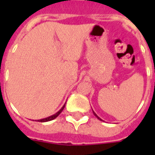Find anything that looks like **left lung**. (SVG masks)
<instances>
[{
  "instance_id": "left-lung-1",
  "label": "left lung",
  "mask_w": 155,
  "mask_h": 155,
  "mask_svg": "<svg viewBox=\"0 0 155 155\" xmlns=\"http://www.w3.org/2000/svg\"><path fill=\"white\" fill-rule=\"evenodd\" d=\"M93 113H94V115H95V116H96V117H97V118H98V119H99V120H101V118H100V117H98V116H97V114H96V113H94V112H93Z\"/></svg>"
}]
</instances>
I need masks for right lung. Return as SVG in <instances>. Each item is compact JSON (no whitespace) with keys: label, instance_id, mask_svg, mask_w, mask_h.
I'll return each instance as SVG.
<instances>
[{"label":"right lung","instance_id":"right-lung-1","mask_svg":"<svg viewBox=\"0 0 155 155\" xmlns=\"http://www.w3.org/2000/svg\"><path fill=\"white\" fill-rule=\"evenodd\" d=\"M64 107H65V104L63 106V108H61L60 110L58 111V113H56L55 114H54V115L51 116V117H47V118H44V119H41V120H38V121H39V122H46V121H49V120H54V118H56L57 117H58L59 114H60L61 113H62V111L63 110V108H64Z\"/></svg>","mask_w":155,"mask_h":155}]
</instances>
